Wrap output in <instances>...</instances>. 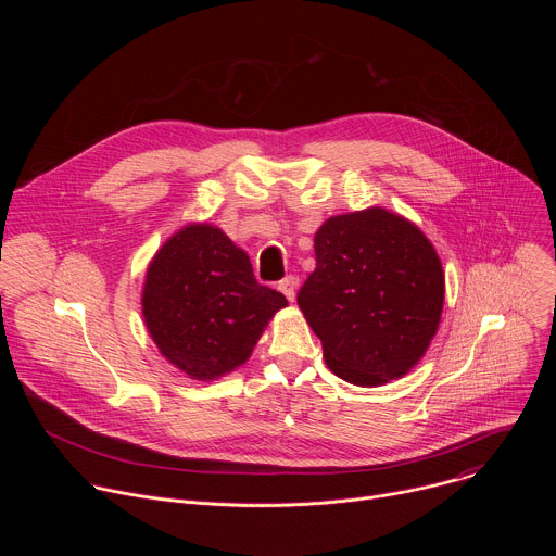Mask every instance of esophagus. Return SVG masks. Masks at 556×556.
Here are the masks:
<instances>
[{
	"instance_id": "1",
	"label": "esophagus",
	"mask_w": 556,
	"mask_h": 556,
	"mask_svg": "<svg viewBox=\"0 0 556 556\" xmlns=\"http://www.w3.org/2000/svg\"><path fill=\"white\" fill-rule=\"evenodd\" d=\"M279 290L286 294V299L288 301H294V296H296V277H286V279H281L279 281Z\"/></svg>"
}]
</instances>
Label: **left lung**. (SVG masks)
Masks as SVG:
<instances>
[{"label": "left lung", "instance_id": "8db88e82", "mask_svg": "<svg viewBox=\"0 0 556 556\" xmlns=\"http://www.w3.org/2000/svg\"><path fill=\"white\" fill-rule=\"evenodd\" d=\"M314 255L296 303L328 367L358 387L403 378L425 356L444 305L442 262L427 235L371 206L326 219Z\"/></svg>", "mask_w": 556, "mask_h": 556}]
</instances>
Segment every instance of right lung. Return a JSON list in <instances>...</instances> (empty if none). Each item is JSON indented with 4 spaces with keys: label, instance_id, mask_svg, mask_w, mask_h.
Here are the masks:
<instances>
[{
    "label": "right lung",
    "instance_id": "right-lung-1",
    "mask_svg": "<svg viewBox=\"0 0 556 556\" xmlns=\"http://www.w3.org/2000/svg\"><path fill=\"white\" fill-rule=\"evenodd\" d=\"M288 301L262 286L249 255L213 224H187L147 268L142 316L161 354L195 380H215L249 361Z\"/></svg>",
    "mask_w": 556,
    "mask_h": 556
}]
</instances>
